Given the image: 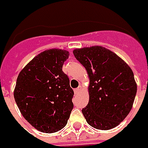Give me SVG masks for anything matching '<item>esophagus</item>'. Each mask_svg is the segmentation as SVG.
<instances>
[{
  "label": "esophagus",
  "mask_w": 148,
  "mask_h": 148,
  "mask_svg": "<svg viewBox=\"0 0 148 148\" xmlns=\"http://www.w3.org/2000/svg\"><path fill=\"white\" fill-rule=\"evenodd\" d=\"M82 86H79V87H77V89H75L74 90V91H75V94H77V93H79V91H81L82 90Z\"/></svg>",
  "instance_id": "esophagus-1"
}]
</instances>
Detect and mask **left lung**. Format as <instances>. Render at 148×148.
Instances as JSON below:
<instances>
[{"mask_svg": "<svg viewBox=\"0 0 148 148\" xmlns=\"http://www.w3.org/2000/svg\"><path fill=\"white\" fill-rule=\"evenodd\" d=\"M73 54L90 77V99L82 110L86 122L101 130L116 127L129 114L137 93L132 69L100 46L75 49Z\"/></svg>", "mask_w": 148, "mask_h": 148, "instance_id": "obj_1", "label": "left lung"}]
</instances>
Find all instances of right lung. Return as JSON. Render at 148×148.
Returning a JSON list of instances; mask_svg holds the SVG:
<instances>
[{"instance_id": "add662e5", "label": "right lung", "mask_w": 148, "mask_h": 148, "mask_svg": "<svg viewBox=\"0 0 148 148\" xmlns=\"http://www.w3.org/2000/svg\"><path fill=\"white\" fill-rule=\"evenodd\" d=\"M69 53L49 49L20 71L14 91L20 113L33 127L52 134L66 126L73 109L74 91L62 66Z\"/></svg>"}]
</instances>
